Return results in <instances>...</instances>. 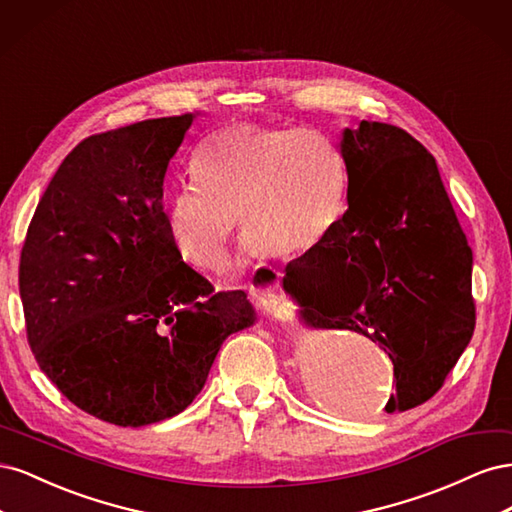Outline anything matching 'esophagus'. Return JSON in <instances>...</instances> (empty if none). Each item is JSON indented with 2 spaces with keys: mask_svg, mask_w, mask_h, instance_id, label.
<instances>
[{
  "mask_svg": "<svg viewBox=\"0 0 512 512\" xmlns=\"http://www.w3.org/2000/svg\"><path fill=\"white\" fill-rule=\"evenodd\" d=\"M280 288V271H275L273 267L265 265L256 271L252 290L254 292H267L269 299H275V292Z\"/></svg>",
  "mask_w": 512,
  "mask_h": 512,
  "instance_id": "1",
  "label": "esophagus"
}]
</instances>
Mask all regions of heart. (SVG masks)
Listing matches in <instances>:
<instances>
[{"label": "heart", "instance_id": "obj_1", "mask_svg": "<svg viewBox=\"0 0 512 512\" xmlns=\"http://www.w3.org/2000/svg\"><path fill=\"white\" fill-rule=\"evenodd\" d=\"M192 175L168 196L164 226L175 254L200 271L226 265L239 215L245 262L316 250L346 211L344 156L314 128H228L198 147Z\"/></svg>", "mask_w": 512, "mask_h": 512}]
</instances>
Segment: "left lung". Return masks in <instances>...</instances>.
Here are the masks:
<instances>
[{"label": "left lung", "mask_w": 512, "mask_h": 512, "mask_svg": "<svg viewBox=\"0 0 512 512\" xmlns=\"http://www.w3.org/2000/svg\"><path fill=\"white\" fill-rule=\"evenodd\" d=\"M339 151L348 211L329 239L286 267L284 290L309 329L378 342L395 371L386 412L436 395L476 322L472 250L438 164L406 130L361 121Z\"/></svg>", "instance_id": "1"}]
</instances>
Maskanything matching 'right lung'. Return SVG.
<instances>
[{
	"instance_id": "add662e5",
	"label": "right lung",
	"mask_w": 512,
	"mask_h": 512,
	"mask_svg": "<svg viewBox=\"0 0 512 512\" xmlns=\"http://www.w3.org/2000/svg\"><path fill=\"white\" fill-rule=\"evenodd\" d=\"M194 117L85 138L23 243L19 292L40 369L74 406L119 427L183 412L224 339L256 322L243 290L213 292L166 235L164 175Z\"/></svg>"
}]
</instances>
